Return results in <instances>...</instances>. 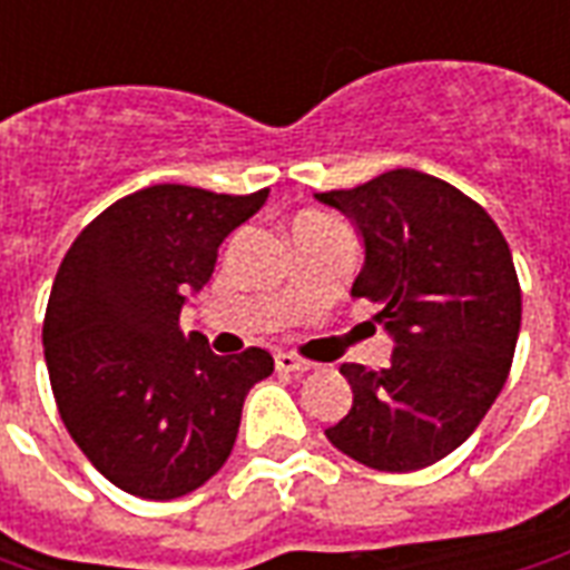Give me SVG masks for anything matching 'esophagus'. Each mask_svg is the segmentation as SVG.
<instances>
[{
    "instance_id": "1",
    "label": "esophagus",
    "mask_w": 570,
    "mask_h": 570,
    "mask_svg": "<svg viewBox=\"0 0 570 570\" xmlns=\"http://www.w3.org/2000/svg\"><path fill=\"white\" fill-rule=\"evenodd\" d=\"M274 363H277V370L281 372H308L311 370V363L308 360H302L296 357V354H289V351H281L277 357H274Z\"/></svg>"
}]
</instances>
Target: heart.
<instances>
[{
	"instance_id": "heart-1",
	"label": "heart",
	"mask_w": 570,
	"mask_h": 570,
	"mask_svg": "<svg viewBox=\"0 0 570 570\" xmlns=\"http://www.w3.org/2000/svg\"><path fill=\"white\" fill-rule=\"evenodd\" d=\"M317 216H321V213H302L298 219H317ZM298 219H296V223H298Z\"/></svg>"
}]
</instances>
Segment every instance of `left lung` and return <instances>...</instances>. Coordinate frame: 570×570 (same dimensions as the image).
<instances>
[{
  "instance_id": "1",
  "label": "left lung",
  "mask_w": 570,
  "mask_h": 570,
  "mask_svg": "<svg viewBox=\"0 0 570 570\" xmlns=\"http://www.w3.org/2000/svg\"><path fill=\"white\" fill-rule=\"evenodd\" d=\"M357 223L354 298L394 335L387 370L342 363L354 403L326 436L372 470L436 464L479 428L513 363L522 289L507 237L476 200L412 167L314 195Z\"/></svg>"
}]
</instances>
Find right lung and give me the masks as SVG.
Returning a JSON list of instances; mask_svg holds the SVG:
<instances>
[{
    "label": "right lung",
    "instance_id": "1",
    "mask_svg": "<svg viewBox=\"0 0 570 570\" xmlns=\"http://www.w3.org/2000/svg\"><path fill=\"white\" fill-rule=\"evenodd\" d=\"M265 198L140 188L85 225L57 268L42 326L57 412L128 494L170 501L204 485L232 454L247 391L274 372L265 347L219 357L179 330L186 293Z\"/></svg>",
    "mask_w": 570,
    "mask_h": 570
}]
</instances>
